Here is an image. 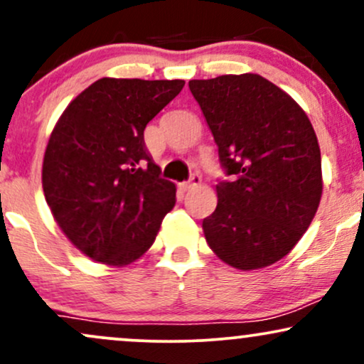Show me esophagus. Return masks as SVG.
I'll use <instances>...</instances> for the list:
<instances>
[{
  "mask_svg": "<svg viewBox=\"0 0 364 364\" xmlns=\"http://www.w3.org/2000/svg\"><path fill=\"white\" fill-rule=\"evenodd\" d=\"M200 183H202V176H200L198 173H195L193 176L190 178V181L183 183V188H185V190H190V188H195V186H198Z\"/></svg>",
  "mask_w": 364,
  "mask_h": 364,
  "instance_id": "obj_1",
  "label": "esophagus"
}]
</instances>
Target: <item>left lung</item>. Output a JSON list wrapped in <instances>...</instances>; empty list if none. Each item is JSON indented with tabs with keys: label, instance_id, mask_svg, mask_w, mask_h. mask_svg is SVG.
Returning <instances> with one entry per match:
<instances>
[{
	"label": "left lung",
	"instance_id": "left-lung-1",
	"mask_svg": "<svg viewBox=\"0 0 364 364\" xmlns=\"http://www.w3.org/2000/svg\"><path fill=\"white\" fill-rule=\"evenodd\" d=\"M229 181L203 219L210 250L240 270L286 257L320 205L321 157L306 112L257 73L190 80Z\"/></svg>",
	"mask_w": 364,
	"mask_h": 364
}]
</instances>
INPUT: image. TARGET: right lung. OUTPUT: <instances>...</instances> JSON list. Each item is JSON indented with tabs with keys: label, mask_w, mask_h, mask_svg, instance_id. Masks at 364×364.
Here are the masks:
<instances>
[{
	"label": "right lung",
	"mask_w": 364,
	"mask_h": 364,
	"mask_svg": "<svg viewBox=\"0 0 364 364\" xmlns=\"http://www.w3.org/2000/svg\"><path fill=\"white\" fill-rule=\"evenodd\" d=\"M185 80L101 78L68 104L43 162V190L65 236L92 260L128 265L156 241L176 203L144 129Z\"/></svg>",
	"instance_id": "1"
}]
</instances>
